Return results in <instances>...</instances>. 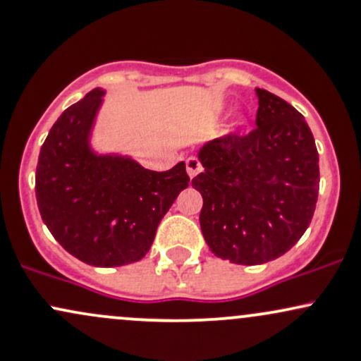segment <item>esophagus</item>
I'll list each match as a JSON object with an SVG mask.
<instances>
[{
    "instance_id": "34e87169",
    "label": "esophagus",
    "mask_w": 361,
    "mask_h": 361,
    "mask_svg": "<svg viewBox=\"0 0 361 361\" xmlns=\"http://www.w3.org/2000/svg\"><path fill=\"white\" fill-rule=\"evenodd\" d=\"M185 169H188V176L192 179V177H196L197 173H200L201 170H203V166H201L200 160H197V158L191 157V158H188V160H185Z\"/></svg>"
}]
</instances>
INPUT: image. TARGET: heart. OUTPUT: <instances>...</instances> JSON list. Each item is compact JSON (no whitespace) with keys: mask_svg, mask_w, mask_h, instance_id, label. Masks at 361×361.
<instances>
[{"mask_svg":"<svg viewBox=\"0 0 361 361\" xmlns=\"http://www.w3.org/2000/svg\"><path fill=\"white\" fill-rule=\"evenodd\" d=\"M243 126H244V120L243 118L235 120V127H243Z\"/></svg>","mask_w":361,"mask_h":361,"instance_id":"obj_1","label":"heart"}]
</instances>
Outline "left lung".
I'll return each mask as SVG.
<instances>
[{
    "label": "left lung",
    "instance_id": "obj_1",
    "mask_svg": "<svg viewBox=\"0 0 361 361\" xmlns=\"http://www.w3.org/2000/svg\"><path fill=\"white\" fill-rule=\"evenodd\" d=\"M257 129L228 134L197 151L203 172L200 226L215 257L259 265L289 251L312 222L319 153L305 117L279 96L255 89Z\"/></svg>",
    "mask_w": 361,
    "mask_h": 361
}]
</instances>
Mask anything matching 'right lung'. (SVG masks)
<instances>
[{"label": "right lung", "instance_id": "obj_1", "mask_svg": "<svg viewBox=\"0 0 361 361\" xmlns=\"http://www.w3.org/2000/svg\"><path fill=\"white\" fill-rule=\"evenodd\" d=\"M103 98V89H92L51 127L37 161L36 197L42 222L72 257L110 269L148 253L189 177L184 161L154 172L129 154L92 149Z\"/></svg>", "mask_w": 361, "mask_h": 361}]
</instances>
